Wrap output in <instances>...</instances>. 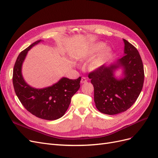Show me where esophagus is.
<instances>
[{"instance_id": "34e87169", "label": "esophagus", "mask_w": 158, "mask_h": 158, "mask_svg": "<svg viewBox=\"0 0 158 158\" xmlns=\"http://www.w3.org/2000/svg\"><path fill=\"white\" fill-rule=\"evenodd\" d=\"M87 79H86V78H85V77H82V79H81V83L82 84H84V83H85V82H87Z\"/></svg>"}]
</instances>
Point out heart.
Listing matches in <instances>:
<instances>
[{"instance_id": "b5f03b06", "label": "heart", "mask_w": 158, "mask_h": 158, "mask_svg": "<svg viewBox=\"0 0 158 158\" xmlns=\"http://www.w3.org/2000/svg\"><path fill=\"white\" fill-rule=\"evenodd\" d=\"M105 44L102 42L92 44L86 47L82 51L80 56L82 58H91L98 52L99 53L94 58L91 60L89 63L88 66L91 70H98L103 66L106 60L109 58L112 54V49L110 47H104Z\"/></svg>"}]
</instances>
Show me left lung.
<instances>
[{"label": "left lung", "instance_id": "1", "mask_svg": "<svg viewBox=\"0 0 158 158\" xmlns=\"http://www.w3.org/2000/svg\"><path fill=\"white\" fill-rule=\"evenodd\" d=\"M124 55L116 63L95 70L88 74L94 88L95 107L102 113L116 114L127 111L135 103L141 92L144 80V66L135 46L126 40ZM123 69V78L117 79L114 72Z\"/></svg>", "mask_w": 158, "mask_h": 158}]
</instances>
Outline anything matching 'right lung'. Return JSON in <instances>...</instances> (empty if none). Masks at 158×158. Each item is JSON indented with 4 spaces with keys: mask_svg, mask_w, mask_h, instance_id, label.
Returning <instances> with one entry per match:
<instances>
[{
    "mask_svg": "<svg viewBox=\"0 0 158 158\" xmlns=\"http://www.w3.org/2000/svg\"><path fill=\"white\" fill-rule=\"evenodd\" d=\"M41 41L34 42L18 55L14 66L12 82L17 97L28 111L38 118L52 121L64 114L72 97L80 87L81 77L76 80L63 77L51 86L43 89L28 85L23 78L22 66L27 51Z\"/></svg>",
    "mask_w": 158,
    "mask_h": 158,
    "instance_id": "add662e5",
    "label": "right lung"
}]
</instances>
